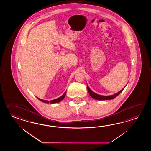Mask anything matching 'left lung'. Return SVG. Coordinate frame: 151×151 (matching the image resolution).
Segmentation results:
<instances>
[{
    "label": "left lung",
    "instance_id": "1",
    "mask_svg": "<svg viewBox=\"0 0 151 151\" xmlns=\"http://www.w3.org/2000/svg\"><path fill=\"white\" fill-rule=\"evenodd\" d=\"M126 87V86H125ZM87 90L88 92L90 94V96L92 97L94 99H95L98 100H111L113 98H116V96H118L119 94L122 92V91L125 88V87L124 88H122V90L120 91L118 93H116L115 94H113L112 96H101V95H99L96 93H94L93 92L92 90L90 89L89 87L87 85Z\"/></svg>",
    "mask_w": 151,
    "mask_h": 151
}]
</instances>
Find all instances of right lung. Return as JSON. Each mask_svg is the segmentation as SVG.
Instances as JSON below:
<instances>
[{"label": "right lung", "mask_w": 151, "mask_h": 151, "mask_svg": "<svg viewBox=\"0 0 151 151\" xmlns=\"http://www.w3.org/2000/svg\"><path fill=\"white\" fill-rule=\"evenodd\" d=\"M66 92H65L64 93V94H63V95H62V96H61L60 97L58 98H57V99H55L52 100H51V101H48V100H44L38 98H38V99L39 100H40L41 101H42V102H44V103H51V104H55V103H59V102H60V101H61L64 98L65 95H66Z\"/></svg>", "instance_id": "right-lung-1"}]
</instances>
